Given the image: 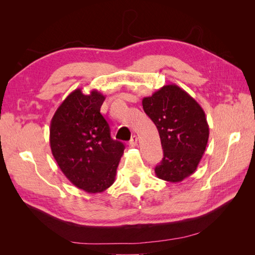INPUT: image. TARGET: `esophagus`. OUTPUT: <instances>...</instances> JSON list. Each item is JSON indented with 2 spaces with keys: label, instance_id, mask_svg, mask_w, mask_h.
Listing matches in <instances>:
<instances>
[{
  "label": "esophagus",
  "instance_id": "1",
  "mask_svg": "<svg viewBox=\"0 0 255 255\" xmlns=\"http://www.w3.org/2000/svg\"><path fill=\"white\" fill-rule=\"evenodd\" d=\"M137 141H138V137L136 135H134V136H132V138H130L128 144H129V146H136Z\"/></svg>",
  "mask_w": 255,
  "mask_h": 255
}]
</instances>
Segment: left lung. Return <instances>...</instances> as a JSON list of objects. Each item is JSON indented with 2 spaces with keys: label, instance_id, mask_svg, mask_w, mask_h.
Masks as SVG:
<instances>
[{
  "label": "left lung",
  "instance_id": "8db88e82",
  "mask_svg": "<svg viewBox=\"0 0 255 255\" xmlns=\"http://www.w3.org/2000/svg\"><path fill=\"white\" fill-rule=\"evenodd\" d=\"M144 113L156 126L164 157L155 167L160 180L179 183L196 171L207 145L210 128L202 107L175 84L142 99Z\"/></svg>",
  "mask_w": 255,
  "mask_h": 255
}]
</instances>
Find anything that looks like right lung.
<instances>
[{"label": "right lung", "mask_w": 255, "mask_h": 255, "mask_svg": "<svg viewBox=\"0 0 255 255\" xmlns=\"http://www.w3.org/2000/svg\"><path fill=\"white\" fill-rule=\"evenodd\" d=\"M105 97L94 89L73 90L54 114L50 145L60 170L74 186L88 194L111 187L125 145L111 137L109 123L100 113Z\"/></svg>", "instance_id": "1"}]
</instances>
